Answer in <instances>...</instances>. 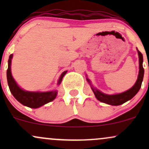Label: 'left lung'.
Listing matches in <instances>:
<instances>
[{"instance_id": "8db88e82", "label": "left lung", "mask_w": 149, "mask_h": 149, "mask_svg": "<svg viewBox=\"0 0 149 149\" xmlns=\"http://www.w3.org/2000/svg\"><path fill=\"white\" fill-rule=\"evenodd\" d=\"M138 51V54H139V76H138L137 80H136V83H135L134 86L132 88L128 90L127 91L123 92V93L118 94V95H106V94L102 93L98 90L95 89V88L92 86V90L95 94L96 98L100 102H104V103L110 104V105L113 106H118L120 104H124L125 102H127L128 100H131L132 97L135 96L136 93L139 92L140 88L141 86V83H142L143 74H144V69H143L142 64H143V55L141 52ZM88 80V83H90V80Z\"/></svg>"}]
</instances>
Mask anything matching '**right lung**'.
I'll return each instance as SVG.
<instances>
[{
  "label": "right lung",
  "instance_id": "right-lung-1",
  "mask_svg": "<svg viewBox=\"0 0 149 149\" xmlns=\"http://www.w3.org/2000/svg\"><path fill=\"white\" fill-rule=\"evenodd\" d=\"M13 54H10L8 60V68L7 70V79H8V86L10 90L14 97L23 105L26 107L32 108V109H36L44 104L52 102L55 99L57 96V92L56 90L47 92H27L22 90L18 86L16 82L13 79L11 74V61ZM67 71H64L61 75L58 81V85L61 83L63 77L66 74Z\"/></svg>",
  "mask_w": 149,
  "mask_h": 149
}]
</instances>
